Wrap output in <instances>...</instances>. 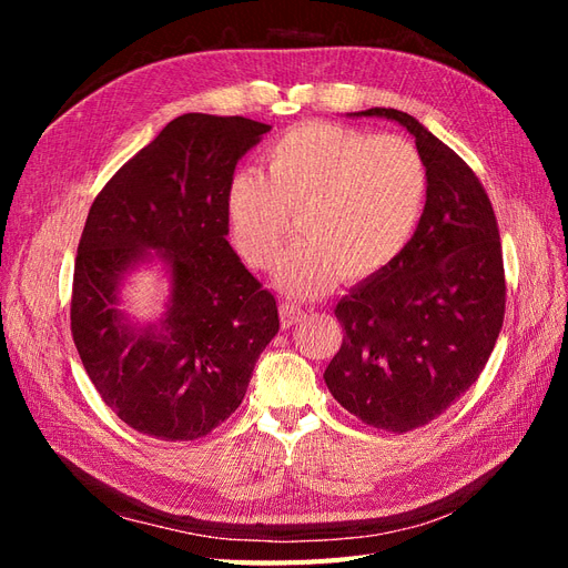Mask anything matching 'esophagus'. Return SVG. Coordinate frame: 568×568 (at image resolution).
<instances>
[{
  "label": "esophagus",
  "instance_id": "1",
  "mask_svg": "<svg viewBox=\"0 0 568 568\" xmlns=\"http://www.w3.org/2000/svg\"><path fill=\"white\" fill-rule=\"evenodd\" d=\"M303 307L296 305V303H280V320H282V326L284 329H288V326H294L296 322H301L303 317Z\"/></svg>",
  "mask_w": 568,
  "mask_h": 568
}]
</instances>
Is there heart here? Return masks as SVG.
<instances>
[{"instance_id":"1","label":"heart","mask_w":568,"mask_h":568,"mask_svg":"<svg viewBox=\"0 0 568 568\" xmlns=\"http://www.w3.org/2000/svg\"><path fill=\"white\" fill-rule=\"evenodd\" d=\"M426 192V163L409 140L311 120L267 146L265 175L232 178L225 215L236 253L253 270L277 265L298 217L303 239L282 261L277 284L315 298L341 277L386 270L415 234Z\"/></svg>"}]
</instances>
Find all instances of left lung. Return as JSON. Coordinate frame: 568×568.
I'll use <instances>...</instances> for the list:
<instances>
[{"mask_svg": "<svg viewBox=\"0 0 568 568\" xmlns=\"http://www.w3.org/2000/svg\"><path fill=\"white\" fill-rule=\"evenodd\" d=\"M415 136L426 205L405 251L336 305L343 343L324 369L351 415L405 434L443 415L484 372L505 320V265L484 184L417 118L367 109Z\"/></svg>", "mask_w": 568, "mask_h": 568, "instance_id": "obj_1", "label": "left lung"}]
</instances>
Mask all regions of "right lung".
<instances>
[{
  "label": "right lung",
  "mask_w": 568,
  "mask_h": 568,
  "mask_svg": "<svg viewBox=\"0 0 568 568\" xmlns=\"http://www.w3.org/2000/svg\"><path fill=\"white\" fill-rule=\"evenodd\" d=\"M270 125L184 113L97 194L78 244L71 332L94 388L134 432L211 434L242 405L255 359L280 332L277 301L227 242L234 168ZM159 260L171 301L136 327L116 307L122 277Z\"/></svg>",
  "instance_id": "right-lung-1"
}]
</instances>
